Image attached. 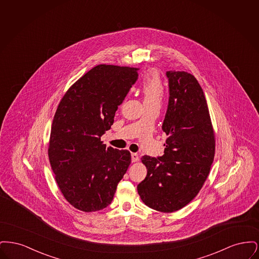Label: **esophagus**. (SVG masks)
Returning <instances> with one entry per match:
<instances>
[{"mask_svg": "<svg viewBox=\"0 0 259 259\" xmlns=\"http://www.w3.org/2000/svg\"><path fill=\"white\" fill-rule=\"evenodd\" d=\"M131 158H132V162H138L139 161V155L137 153H131Z\"/></svg>", "mask_w": 259, "mask_h": 259, "instance_id": "obj_1", "label": "esophagus"}]
</instances>
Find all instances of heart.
<instances>
[{
    "label": "heart",
    "instance_id": "obj_1",
    "mask_svg": "<svg viewBox=\"0 0 259 259\" xmlns=\"http://www.w3.org/2000/svg\"><path fill=\"white\" fill-rule=\"evenodd\" d=\"M164 85L159 74L156 72H149L142 83V92L144 94L145 106H160L164 96Z\"/></svg>",
    "mask_w": 259,
    "mask_h": 259
}]
</instances>
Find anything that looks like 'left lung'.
I'll use <instances>...</instances> for the list:
<instances>
[{
	"instance_id": "left-lung-1",
	"label": "left lung",
	"mask_w": 259,
	"mask_h": 259,
	"mask_svg": "<svg viewBox=\"0 0 259 259\" xmlns=\"http://www.w3.org/2000/svg\"><path fill=\"white\" fill-rule=\"evenodd\" d=\"M169 104L162 130L168 136L160 157H142L148 174L138 185L151 209L172 212L196 197L209 176L214 132L202 87L194 75L169 71Z\"/></svg>"
}]
</instances>
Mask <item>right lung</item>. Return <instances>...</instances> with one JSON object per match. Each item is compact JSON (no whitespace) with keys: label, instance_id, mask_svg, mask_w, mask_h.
Masks as SVG:
<instances>
[{"label":"right lung","instance_id":"obj_1","mask_svg":"<svg viewBox=\"0 0 259 259\" xmlns=\"http://www.w3.org/2000/svg\"><path fill=\"white\" fill-rule=\"evenodd\" d=\"M137 68L98 65L61 99L51 125L49 158L56 183L75 209L108 207L131 163L128 150L101 141L138 78Z\"/></svg>","mask_w":259,"mask_h":259}]
</instances>
